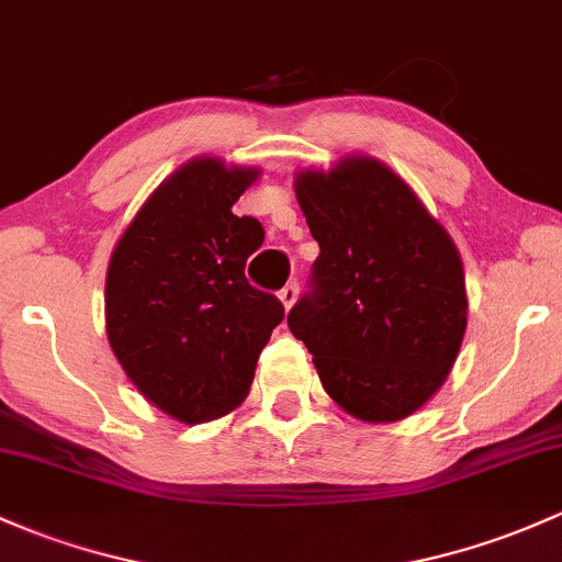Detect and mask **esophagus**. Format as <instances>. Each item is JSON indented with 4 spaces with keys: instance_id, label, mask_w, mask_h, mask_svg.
<instances>
[{
    "instance_id": "esophagus-1",
    "label": "esophagus",
    "mask_w": 562,
    "mask_h": 562,
    "mask_svg": "<svg viewBox=\"0 0 562 562\" xmlns=\"http://www.w3.org/2000/svg\"><path fill=\"white\" fill-rule=\"evenodd\" d=\"M297 294H300V286H297V281H289L286 286L281 289L279 292V297H281V303H283V307H292L294 305V300H297Z\"/></svg>"
}]
</instances>
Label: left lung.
I'll return each instance as SVG.
<instances>
[{
	"instance_id": "1",
	"label": "left lung",
	"mask_w": 562,
	"mask_h": 562,
	"mask_svg": "<svg viewBox=\"0 0 562 562\" xmlns=\"http://www.w3.org/2000/svg\"><path fill=\"white\" fill-rule=\"evenodd\" d=\"M318 255L289 329L324 391L361 420L413 415L445 383L463 331V265L450 235L383 162L297 177Z\"/></svg>"
}]
</instances>
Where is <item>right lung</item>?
Returning <instances> with one entry per match:
<instances>
[{
  "mask_svg": "<svg viewBox=\"0 0 562 562\" xmlns=\"http://www.w3.org/2000/svg\"><path fill=\"white\" fill-rule=\"evenodd\" d=\"M251 168L198 158L153 192L114 249L106 335L131 383L182 424H203L246 400L270 331L276 294L251 286L246 259L265 240L233 203Z\"/></svg>",
  "mask_w": 562,
  "mask_h": 562,
  "instance_id": "add662e5",
  "label": "right lung"
}]
</instances>
